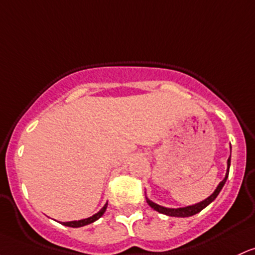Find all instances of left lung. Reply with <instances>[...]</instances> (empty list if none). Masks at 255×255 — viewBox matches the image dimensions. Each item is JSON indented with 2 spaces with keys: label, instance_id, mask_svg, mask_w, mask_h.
<instances>
[{
  "label": "left lung",
  "instance_id": "1",
  "mask_svg": "<svg viewBox=\"0 0 255 255\" xmlns=\"http://www.w3.org/2000/svg\"><path fill=\"white\" fill-rule=\"evenodd\" d=\"M230 163H231V156L228 158V168H226V174H225V178L223 179L222 181L219 183V185L217 186V189L214 190V192L212 194L211 196H208V197L206 198V200L201 201V202L196 203V205H191V206H186V207H181V208H167V207H163V206H159L157 203L152 202V201L149 200V198L146 197V202L147 205H149L151 208H153L155 211H157L158 213H162V214H166V215H169V217H177V218H186V217H191V215H195L197 213H200L201 211H202L203 208H206L207 206L211 205L212 202L217 198V196L219 195V192L222 191L224 184L226 183V179L229 177V169H230Z\"/></svg>",
  "mask_w": 255,
  "mask_h": 255
}]
</instances>
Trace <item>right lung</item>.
Listing matches in <instances>:
<instances>
[{
	"label": "right lung",
	"instance_id": "obj_1",
	"mask_svg": "<svg viewBox=\"0 0 255 255\" xmlns=\"http://www.w3.org/2000/svg\"><path fill=\"white\" fill-rule=\"evenodd\" d=\"M106 207H108V202L105 203L104 207H103V208L100 209V211L98 212V213H96L94 215H92V217L86 218V219L75 220V222H66V223H61V224H63V225H65V226H69V228H81V226L88 225V224H92V223L97 222V220L99 219V218L105 213Z\"/></svg>",
	"mask_w": 255,
	"mask_h": 255
}]
</instances>
